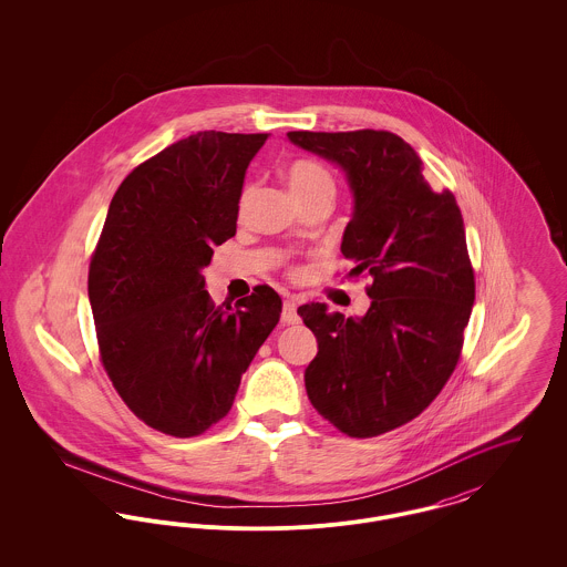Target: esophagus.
Returning <instances> with one entry per match:
<instances>
[{
  "mask_svg": "<svg viewBox=\"0 0 567 567\" xmlns=\"http://www.w3.org/2000/svg\"><path fill=\"white\" fill-rule=\"evenodd\" d=\"M282 323L287 324H297L299 323V317H297V301L293 297H289V299H285V303H282Z\"/></svg>",
  "mask_w": 567,
  "mask_h": 567,
  "instance_id": "esophagus-1",
  "label": "esophagus"
}]
</instances>
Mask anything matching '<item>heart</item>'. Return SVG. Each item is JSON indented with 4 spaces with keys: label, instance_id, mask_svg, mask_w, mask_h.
Here are the masks:
<instances>
[{
    "label": "heart",
    "instance_id": "b5f03b06",
    "mask_svg": "<svg viewBox=\"0 0 567 567\" xmlns=\"http://www.w3.org/2000/svg\"><path fill=\"white\" fill-rule=\"evenodd\" d=\"M285 176H287L289 189L296 195L297 202L315 197V195H323V193L333 195V190H336L331 174L324 169L321 163L310 162V159H299V162L291 163L285 169ZM255 190H257L255 185H248L243 190V197H240V210L243 213L248 208L250 199L255 197Z\"/></svg>",
    "mask_w": 567,
    "mask_h": 567
}]
</instances>
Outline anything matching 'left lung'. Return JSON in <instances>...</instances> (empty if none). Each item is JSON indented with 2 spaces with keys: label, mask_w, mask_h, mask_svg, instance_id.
I'll list each match as a JSON object with an SVG mask.
<instances>
[{
  "label": "left lung",
  "mask_w": 567,
  "mask_h": 567,
  "mask_svg": "<svg viewBox=\"0 0 567 567\" xmlns=\"http://www.w3.org/2000/svg\"><path fill=\"white\" fill-rule=\"evenodd\" d=\"M289 142L340 167L352 195L342 255L365 274L363 317L303 303L317 336L308 400L351 437L391 432L419 416L457 365L474 306V271L455 195L435 193L423 162L391 132H289Z\"/></svg>",
  "instance_id": "1"
}]
</instances>
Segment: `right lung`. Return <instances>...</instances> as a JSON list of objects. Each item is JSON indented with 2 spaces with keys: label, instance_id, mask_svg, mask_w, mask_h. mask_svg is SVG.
<instances>
[{
  "label": "right lung",
  "instance_id": "add662e5",
  "mask_svg": "<svg viewBox=\"0 0 567 567\" xmlns=\"http://www.w3.org/2000/svg\"><path fill=\"white\" fill-rule=\"evenodd\" d=\"M270 134L199 132L137 165L110 202L89 268L104 368L157 432L190 437L220 421L282 312L268 285L215 306L202 270L236 236L246 167Z\"/></svg>",
  "mask_w": 567,
  "mask_h": 567
}]
</instances>
